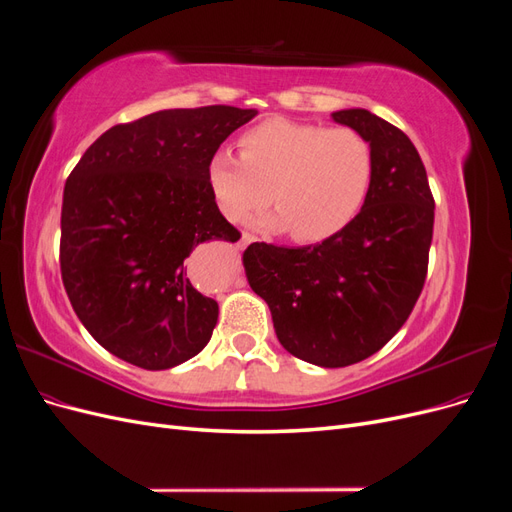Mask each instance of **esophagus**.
Returning a JSON list of instances; mask_svg holds the SVG:
<instances>
[{"mask_svg":"<svg viewBox=\"0 0 512 512\" xmlns=\"http://www.w3.org/2000/svg\"><path fill=\"white\" fill-rule=\"evenodd\" d=\"M252 241H254V237L250 235V232H243L241 239H239V243H237V247H239V250H243V247H247V245H250Z\"/></svg>","mask_w":512,"mask_h":512,"instance_id":"1","label":"esophagus"}]
</instances>
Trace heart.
Instances as JSON below:
<instances>
[{
	"mask_svg": "<svg viewBox=\"0 0 512 512\" xmlns=\"http://www.w3.org/2000/svg\"><path fill=\"white\" fill-rule=\"evenodd\" d=\"M243 158L218 147L207 162V185L228 222H245L269 203L277 211L254 228L292 230L299 243L342 232L361 213L376 173L374 149L350 128L271 115L241 138Z\"/></svg>",
	"mask_w": 512,
	"mask_h": 512,
	"instance_id": "1",
	"label": "heart"
}]
</instances>
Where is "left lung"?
Here are the masks:
<instances>
[{
  "instance_id": "1",
  "label": "left lung",
  "mask_w": 512,
  "mask_h": 512,
  "mask_svg": "<svg viewBox=\"0 0 512 512\" xmlns=\"http://www.w3.org/2000/svg\"><path fill=\"white\" fill-rule=\"evenodd\" d=\"M331 117L374 149V183L361 213L322 243H252L243 267L290 354L318 367H346L378 352L408 320L425 284L436 205L404 132L365 108Z\"/></svg>"
}]
</instances>
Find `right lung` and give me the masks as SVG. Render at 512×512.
Masks as SVG:
<instances>
[{
    "mask_svg": "<svg viewBox=\"0 0 512 512\" xmlns=\"http://www.w3.org/2000/svg\"><path fill=\"white\" fill-rule=\"evenodd\" d=\"M256 108H168L106 130L70 173L59 265L83 327L121 361L149 371L203 350L218 303L185 258L200 243H235L207 185V162Z\"/></svg>",
    "mask_w": 512,
    "mask_h": 512,
    "instance_id": "right-lung-1",
    "label": "right lung"
}]
</instances>
